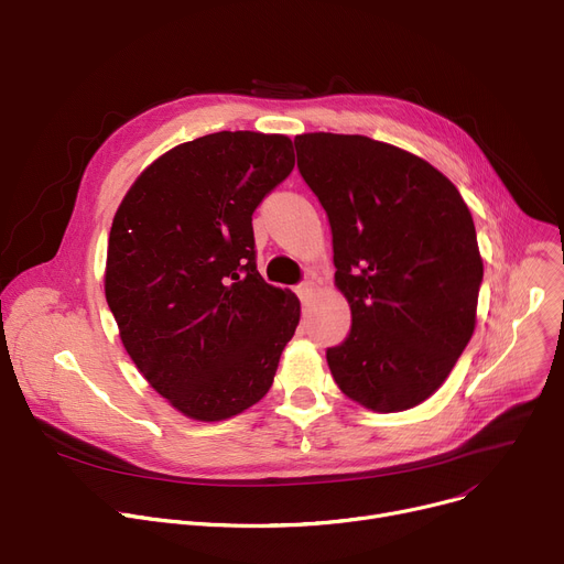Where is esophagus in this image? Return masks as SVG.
I'll return each mask as SVG.
<instances>
[{
  "instance_id": "esophagus-1",
  "label": "esophagus",
  "mask_w": 564,
  "mask_h": 564,
  "mask_svg": "<svg viewBox=\"0 0 564 564\" xmlns=\"http://www.w3.org/2000/svg\"><path fill=\"white\" fill-rule=\"evenodd\" d=\"M312 291H314V282L312 280H305V282H301L295 286V293H297V297H301L303 303H307L310 297H312Z\"/></svg>"
}]
</instances>
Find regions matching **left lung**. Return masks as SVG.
Instances as JSON below:
<instances>
[{
    "label": "left lung",
    "instance_id": "8db88e82",
    "mask_svg": "<svg viewBox=\"0 0 564 564\" xmlns=\"http://www.w3.org/2000/svg\"><path fill=\"white\" fill-rule=\"evenodd\" d=\"M297 171L333 229L350 333L325 350L359 405L403 412L433 395L467 348L482 259L459 191L427 161L359 134L293 139Z\"/></svg>",
    "mask_w": 564,
    "mask_h": 564
}]
</instances>
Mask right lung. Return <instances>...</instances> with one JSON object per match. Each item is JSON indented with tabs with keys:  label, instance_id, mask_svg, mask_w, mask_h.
I'll return each instance as SVG.
<instances>
[{
	"label": "right lung",
	"instance_id": "1",
	"mask_svg": "<svg viewBox=\"0 0 564 564\" xmlns=\"http://www.w3.org/2000/svg\"><path fill=\"white\" fill-rule=\"evenodd\" d=\"M286 137L216 131L159 156L116 212L105 291L145 380L197 421L263 399L301 321L257 271L252 214L293 171Z\"/></svg>",
	"mask_w": 564,
	"mask_h": 564
}]
</instances>
